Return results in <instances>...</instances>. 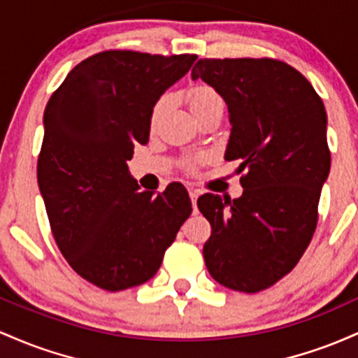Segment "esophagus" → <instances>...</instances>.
<instances>
[{
    "mask_svg": "<svg viewBox=\"0 0 358 358\" xmlns=\"http://www.w3.org/2000/svg\"><path fill=\"white\" fill-rule=\"evenodd\" d=\"M189 198H191V203H192V206H194V213H196L198 211V208H196V201H198V198H199V191L189 187Z\"/></svg>",
    "mask_w": 358,
    "mask_h": 358,
    "instance_id": "esophagus-1",
    "label": "esophagus"
}]
</instances>
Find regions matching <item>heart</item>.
<instances>
[{"instance_id": "1", "label": "heart", "mask_w": 358, "mask_h": 358, "mask_svg": "<svg viewBox=\"0 0 358 358\" xmlns=\"http://www.w3.org/2000/svg\"><path fill=\"white\" fill-rule=\"evenodd\" d=\"M187 101H189V108L192 115L199 116L204 111L216 110V108H222L223 110V99L213 87L210 86H196L187 92ZM167 111V98H160L157 103L154 104L150 113V127L155 128L162 122L164 115Z\"/></svg>"}]
</instances>
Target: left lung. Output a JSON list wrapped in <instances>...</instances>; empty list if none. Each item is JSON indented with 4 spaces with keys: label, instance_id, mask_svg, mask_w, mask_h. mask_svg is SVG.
Listing matches in <instances>:
<instances>
[{
    "label": "left lung",
    "instance_id": "1",
    "mask_svg": "<svg viewBox=\"0 0 358 358\" xmlns=\"http://www.w3.org/2000/svg\"><path fill=\"white\" fill-rule=\"evenodd\" d=\"M191 78L227 103L224 159L245 172L240 198L198 199L211 224L204 262L224 287L264 291L296 267L315 233L331 164L324 104L301 72L275 59H199Z\"/></svg>",
    "mask_w": 358,
    "mask_h": 358
}]
</instances>
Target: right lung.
Here are the masks:
<instances>
[{"label":"right lung","mask_w":358,"mask_h":358,"mask_svg":"<svg viewBox=\"0 0 358 358\" xmlns=\"http://www.w3.org/2000/svg\"><path fill=\"white\" fill-rule=\"evenodd\" d=\"M198 55L106 50L72 69L43 113L37 179L52 235L69 266L106 291L157 274L192 206L182 184L154 196L128 171L154 104Z\"/></svg>","instance_id":"add662e5"}]
</instances>
